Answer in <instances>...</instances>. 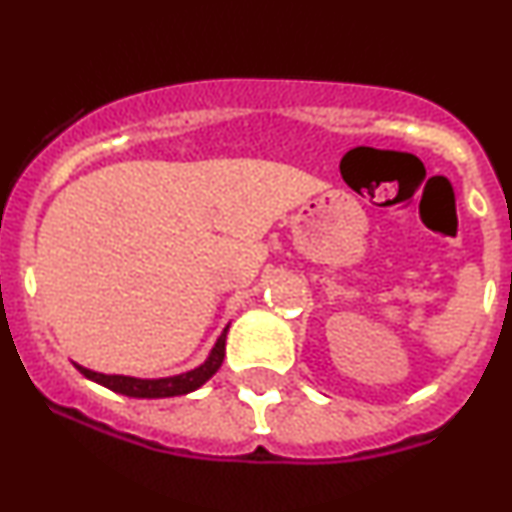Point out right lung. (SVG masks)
Segmentation results:
<instances>
[{"instance_id": "1", "label": "right lung", "mask_w": 512, "mask_h": 512, "mask_svg": "<svg viewBox=\"0 0 512 512\" xmlns=\"http://www.w3.org/2000/svg\"><path fill=\"white\" fill-rule=\"evenodd\" d=\"M223 356H226V330H223L219 342H216V346H214V351H211V356L202 363V366L190 370V373L173 375V378L142 380V378H129V375L96 373V370H88L84 366H76V368H79V373L86 375L88 380L108 387V390H113V392H120V395L139 397V399H161V397L187 395V392L202 387L211 378V375L221 368Z\"/></svg>"}]
</instances>
